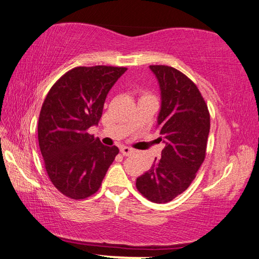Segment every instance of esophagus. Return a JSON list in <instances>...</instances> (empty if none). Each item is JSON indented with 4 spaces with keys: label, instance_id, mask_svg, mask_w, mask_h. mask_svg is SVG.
Returning <instances> with one entry per match:
<instances>
[{
    "label": "esophagus",
    "instance_id": "34e87169",
    "mask_svg": "<svg viewBox=\"0 0 259 259\" xmlns=\"http://www.w3.org/2000/svg\"><path fill=\"white\" fill-rule=\"evenodd\" d=\"M120 153H122L124 156H131V155L134 153V151L127 146H122L120 147Z\"/></svg>",
    "mask_w": 259,
    "mask_h": 259
}]
</instances>
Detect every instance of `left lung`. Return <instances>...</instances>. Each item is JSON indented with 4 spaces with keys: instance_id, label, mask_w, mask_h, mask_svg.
<instances>
[{
    "instance_id": "1",
    "label": "left lung",
    "mask_w": 259,
    "mask_h": 259,
    "mask_svg": "<svg viewBox=\"0 0 259 259\" xmlns=\"http://www.w3.org/2000/svg\"><path fill=\"white\" fill-rule=\"evenodd\" d=\"M160 91L156 128L165 144L136 180L140 193L154 203H167L186 191L204 162L209 134V113L197 86L176 68L151 65Z\"/></svg>"
}]
</instances>
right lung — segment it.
<instances>
[{
  "instance_id": "right-lung-1",
  "label": "right lung",
  "mask_w": 259,
  "mask_h": 259,
  "mask_svg": "<svg viewBox=\"0 0 259 259\" xmlns=\"http://www.w3.org/2000/svg\"><path fill=\"white\" fill-rule=\"evenodd\" d=\"M127 68L97 65L68 71L47 95L39 113L38 145L48 175L65 196L84 199L96 193L116 146L88 133L99 124L108 92Z\"/></svg>"
}]
</instances>
